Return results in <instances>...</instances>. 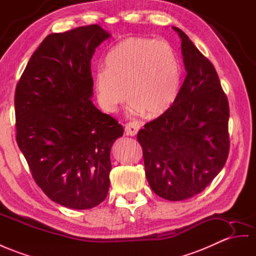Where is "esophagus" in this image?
<instances>
[{
  "mask_svg": "<svg viewBox=\"0 0 256 256\" xmlns=\"http://www.w3.org/2000/svg\"><path fill=\"white\" fill-rule=\"evenodd\" d=\"M124 130H126V135L135 136L137 134V132H138L140 126L135 122H130V123L126 124V128H124Z\"/></svg>",
  "mask_w": 256,
  "mask_h": 256,
  "instance_id": "esophagus-1",
  "label": "esophagus"
}]
</instances>
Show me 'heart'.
Returning <instances> with one entry per match:
<instances>
[{"label": "heart", "instance_id": "1", "mask_svg": "<svg viewBox=\"0 0 256 256\" xmlns=\"http://www.w3.org/2000/svg\"><path fill=\"white\" fill-rule=\"evenodd\" d=\"M180 71L174 50L166 41L128 38L110 50L104 69L94 74L97 102L106 112L132 100V114L149 118L163 114L176 100ZM127 93H125V90Z\"/></svg>", "mask_w": 256, "mask_h": 256}]
</instances>
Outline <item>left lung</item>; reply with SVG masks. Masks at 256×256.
<instances>
[{
    "instance_id": "left-lung-1",
    "label": "left lung",
    "mask_w": 256,
    "mask_h": 256,
    "mask_svg": "<svg viewBox=\"0 0 256 256\" xmlns=\"http://www.w3.org/2000/svg\"><path fill=\"white\" fill-rule=\"evenodd\" d=\"M182 40L187 76L166 112L137 134L146 178L154 194L170 201L192 198L225 166L229 154V104L214 66L173 27Z\"/></svg>"
}]
</instances>
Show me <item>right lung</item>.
Returning a JSON list of instances; mask_svg holds the SVG:
<instances>
[{
    "label": "right lung",
    "instance_id": "right-lung-1",
    "mask_svg": "<svg viewBox=\"0 0 256 256\" xmlns=\"http://www.w3.org/2000/svg\"><path fill=\"white\" fill-rule=\"evenodd\" d=\"M110 34L90 24L44 38L15 92L16 140L50 200L88 210L106 199L110 150L123 126L98 110L90 60Z\"/></svg>",
    "mask_w": 256,
    "mask_h": 256
}]
</instances>
